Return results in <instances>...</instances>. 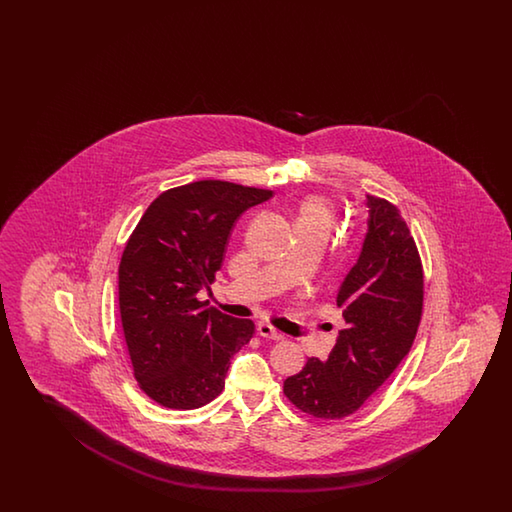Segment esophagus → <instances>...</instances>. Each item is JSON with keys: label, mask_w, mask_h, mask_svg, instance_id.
I'll return each mask as SVG.
<instances>
[{"label": "esophagus", "mask_w": 512, "mask_h": 512, "mask_svg": "<svg viewBox=\"0 0 512 512\" xmlns=\"http://www.w3.org/2000/svg\"><path fill=\"white\" fill-rule=\"evenodd\" d=\"M258 335L263 338H271V340H282L283 338L280 331H276L274 327L269 326V324H265V322L258 324Z\"/></svg>", "instance_id": "obj_1"}]
</instances>
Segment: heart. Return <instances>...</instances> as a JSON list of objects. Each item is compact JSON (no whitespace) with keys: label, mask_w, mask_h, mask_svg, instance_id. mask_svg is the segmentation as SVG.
Masks as SVG:
<instances>
[{"label":"heart","mask_w":512,"mask_h":512,"mask_svg":"<svg viewBox=\"0 0 512 512\" xmlns=\"http://www.w3.org/2000/svg\"><path fill=\"white\" fill-rule=\"evenodd\" d=\"M335 221V207L322 196L305 197L296 214V230H316L327 234Z\"/></svg>","instance_id":"1"}]
</instances>
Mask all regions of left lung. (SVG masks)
<instances>
[{"label": "left lung", "instance_id": "1", "mask_svg": "<svg viewBox=\"0 0 512 512\" xmlns=\"http://www.w3.org/2000/svg\"><path fill=\"white\" fill-rule=\"evenodd\" d=\"M368 232L357 263L340 285L337 305L346 329L327 360L307 359L283 382L305 414L340 419L381 388L414 344L423 313V267L395 205L366 196Z\"/></svg>", "mask_w": 512, "mask_h": 512}]
</instances>
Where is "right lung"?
I'll use <instances>...</instances> for the list:
<instances>
[{
	"mask_svg": "<svg viewBox=\"0 0 512 512\" xmlns=\"http://www.w3.org/2000/svg\"><path fill=\"white\" fill-rule=\"evenodd\" d=\"M271 190L197 181L144 212L119 265L120 318L135 379L155 403L192 410L216 399L230 357L254 335L247 318L203 309L197 293L221 269L230 230Z\"/></svg>",
	"mask_w": 512,
	"mask_h": 512,
	"instance_id": "right-lung-1",
	"label": "right lung"
}]
</instances>
